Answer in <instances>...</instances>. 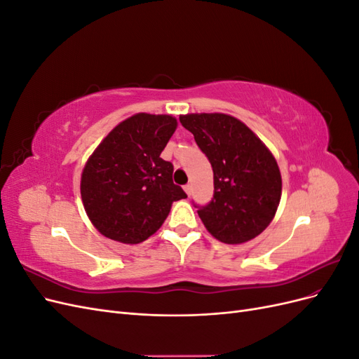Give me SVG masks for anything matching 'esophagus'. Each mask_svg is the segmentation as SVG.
<instances>
[{
  "instance_id": "34e87169",
  "label": "esophagus",
  "mask_w": 359,
  "mask_h": 359,
  "mask_svg": "<svg viewBox=\"0 0 359 359\" xmlns=\"http://www.w3.org/2000/svg\"><path fill=\"white\" fill-rule=\"evenodd\" d=\"M184 191H186L189 196H190V194H191V186H190V184H186V186H184Z\"/></svg>"
}]
</instances>
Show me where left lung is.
<instances>
[{"label":"left lung","mask_w":359,"mask_h":359,"mask_svg":"<svg viewBox=\"0 0 359 359\" xmlns=\"http://www.w3.org/2000/svg\"><path fill=\"white\" fill-rule=\"evenodd\" d=\"M214 172V198L196 206L202 223L224 244H243L273 222L281 198L274 156L240 119L226 114L181 115Z\"/></svg>","instance_id":"8db88e82"}]
</instances>
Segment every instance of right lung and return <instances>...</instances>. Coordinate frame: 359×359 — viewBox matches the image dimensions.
Masks as SVG:
<instances>
[{
  "label": "right lung",
  "instance_id": "obj_1",
  "mask_svg": "<svg viewBox=\"0 0 359 359\" xmlns=\"http://www.w3.org/2000/svg\"><path fill=\"white\" fill-rule=\"evenodd\" d=\"M177 126L172 115L136 114L119 123L86 161L83 208L106 238L142 243L160 229L172 203L187 198L172 181V163L160 157Z\"/></svg>",
  "mask_w": 359,
  "mask_h": 359
}]
</instances>
